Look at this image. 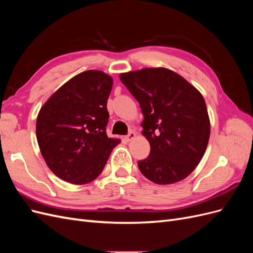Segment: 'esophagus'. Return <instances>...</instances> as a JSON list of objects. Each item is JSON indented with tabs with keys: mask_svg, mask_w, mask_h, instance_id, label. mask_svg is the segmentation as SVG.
<instances>
[{
	"mask_svg": "<svg viewBox=\"0 0 253 253\" xmlns=\"http://www.w3.org/2000/svg\"><path fill=\"white\" fill-rule=\"evenodd\" d=\"M135 137H136V133L134 131H131V132H128V134L126 136V139L127 141H131L135 138Z\"/></svg>",
	"mask_w": 253,
	"mask_h": 253,
	"instance_id": "1",
	"label": "esophagus"
}]
</instances>
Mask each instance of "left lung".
I'll return each instance as SVG.
<instances>
[{
    "label": "left lung",
    "instance_id": "8db88e82",
    "mask_svg": "<svg viewBox=\"0 0 253 253\" xmlns=\"http://www.w3.org/2000/svg\"><path fill=\"white\" fill-rule=\"evenodd\" d=\"M119 78L143 114L142 135L150 155L138 162L140 172L158 185L185 179L202 160L210 137L204 97L168 68H143Z\"/></svg>",
    "mask_w": 253,
    "mask_h": 253
}]
</instances>
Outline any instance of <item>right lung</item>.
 I'll return each mask as SVG.
<instances>
[{
    "label": "right lung",
    "mask_w": 253,
    "mask_h": 253,
    "mask_svg": "<svg viewBox=\"0 0 253 253\" xmlns=\"http://www.w3.org/2000/svg\"><path fill=\"white\" fill-rule=\"evenodd\" d=\"M113 79L101 71H86L63 84L41 108L36 133L41 154L51 172L74 185L101 174L112 150L106 109Z\"/></svg>",
    "instance_id": "1"
}]
</instances>
